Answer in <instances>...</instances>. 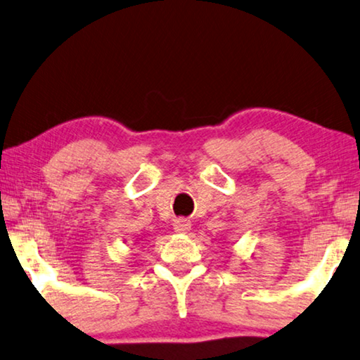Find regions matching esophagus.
Wrapping results in <instances>:
<instances>
[{
    "instance_id": "1",
    "label": "esophagus",
    "mask_w": 360,
    "mask_h": 360,
    "mask_svg": "<svg viewBox=\"0 0 360 360\" xmlns=\"http://www.w3.org/2000/svg\"><path fill=\"white\" fill-rule=\"evenodd\" d=\"M191 228V223L186 218H179L174 221V229L176 233H188Z\"/></svg>"
}]
</instances>
